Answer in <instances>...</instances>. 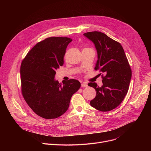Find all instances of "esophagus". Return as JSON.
Masks as SVG:
<instances>
[{"label": "esophagus", "instance_id": "1", "mask_svg": "<svg viewBox=\"0 0 151 151\" xmlns=\"http://www.w3.org/2000/svg\"><path fill=\"white\" fill-rule=\"evenodd\" d=\"M81 87H88V85H87V83L82 82V83H81Z\"/></svg>", "mask_w": 151, "mask_h": 151}]
</instances>
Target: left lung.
I'll return each mask as SVG.
<instances>
[{"mask_svg":"<svg viewBox=\"0 0 151 151\" xmlns=\"http://www.w3.org/2000/svg\"><path fill=\"white\" fill-rule=\"evenodd\" d=\"M83 35L93 42L97 52L95 70L99 69L105 75L101 87L95 82L88 83L96 91L90 104L100 111H110L121 104L127 94L132 78L130 66L119 42L100 32Z\"/></svg>","mask_w":151,"mask_h":151,"instance_id":"8db88e82","label":"left lung"}]
</instances>
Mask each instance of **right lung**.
Returning <instances> with one entry per match:
<instances>
[{"label":"right lung","mask_w":151,"mask_h":151,"mask_svg":"<svg viewBox=\"0 0 151 151\" xmlns=\"http://www.w3.org/2000/svg\"><path fill=\"white\" fill-rule=\"evenodd\" d=\"M72 39L50 37L39 42L21 64V91L33 111L45 119L57 118L69 108L72 96L81 87L76 79L59 83L55 70L63 65L64 56Z\"/></svg>","instance_id":"add662e5"}]
</instances>
